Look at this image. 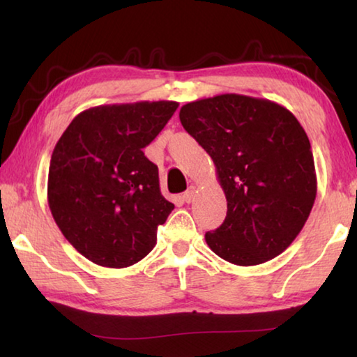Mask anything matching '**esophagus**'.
<instances>
[{
    "label": "esophagus",
    "mask_w": 357,
    "mask_h": 357,
    "mask_svg": "<svg viewBox=\"0 0 357 357\" xmlns=\"http://www.w3.org/2000/svg\"><path fill=\"white\" fill-rule=\"evenodd\" d=\"M195 193H197L195 187H189V189H187V190L183 193V200H184L185 203L193 202V198H195Z\"/></svg>",
    "instance_id": "obj_1"
}]
</instances>
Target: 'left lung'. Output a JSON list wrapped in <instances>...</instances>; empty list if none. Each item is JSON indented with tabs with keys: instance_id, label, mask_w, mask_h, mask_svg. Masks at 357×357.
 Listing matches in <instances>:
<instances>
[{
	"instance_id": "left-lung-1",
	"label": "left lung",
	"mask_w": 357,
	"mask_h": 357,
	"mask_svg": "<svg viewBox=\"0 0 357 357\" xmlns=\"http://www.w3.org/2000/svg\"><path fill=\"white\" fill-rule=\"evenodd\" d=\"M183 128L214 160L227 217L204 239L215 255L255 266L287 249L309 219L317 174L309 137L275 102L220 94L185 104Z\"/></svg>"
}]
</instances>
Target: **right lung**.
<instances>
[{
    "instance_id": "obj_1",
    "label": "right lung",
    "mask_w": 357,
    "mask_h": 357,
    "mask_svg": "<svg viewBox=\"0 0 357 357\" xmlns=\"http://www.w3.org/2000/svg\"><path fill=\"white\" fill-rule=\"evenodd\" d=\"M178 102L100 105L72 119L53 149L48 206L64 238L84 258L128 268L154 249L157 227L174 204L143 148L159 135Z\"/></svg>"
}]
</instances>
